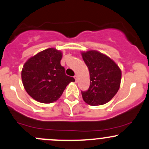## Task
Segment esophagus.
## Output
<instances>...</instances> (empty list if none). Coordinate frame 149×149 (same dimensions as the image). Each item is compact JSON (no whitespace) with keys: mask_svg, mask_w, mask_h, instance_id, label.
Instances as JSON below:
<instances>
[{"mask_svg":"<svg viewBox=\"0 0 149 149\" xmlns=\"http://www.w3.org/2000/svg\"><path fill=\"white\" fill-rule=\"evenodd\" d=\"M74 79H75V80H76V82H77L78 81V76H76V75L74 76Z\"/></svg>","mask_w":149,"mask_h":149,"instance_id":"esophagus-1","label":"esophagus"}]
</instances>
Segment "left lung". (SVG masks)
<instances>
[{"label": "left lung", "instance_id": "obj_1", "mask_svg": "<svg viewBox=\"0 0 149 149\" xmlns=\"http://www.w3.org/2000/svg\"><path fill=\"white\" fill-rule=\"evenodd\" d=\"M81 56L90 77L89 89L81 92L84 101L90 105H101L109 102L120 87L121 69L112 59L100 52H82Z\"/></svg>", "mask_w": 149, "mask_h": 149}]
</instances>
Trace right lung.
Returning <instances> with one entry per match:
<instances>
[{
    "label": "right lung",
    "instance_id": "add662e5",
    "mask_svg": "<svg viewBox=\"0 0 149 149\" xmlns=\"http://www.w3.org/2000/svg\"><path fill=\"white\" fill-rule=\"evenodd\" d=\"M63 53L49 48L33 56L26 61L22 70V80L29 95L38 102L52 103L57 101L66 86L75 81L66 76L60 65Z\"/></svg>",
    "mask_w": 149,
    "mask_h": 149
}]
</instances>
